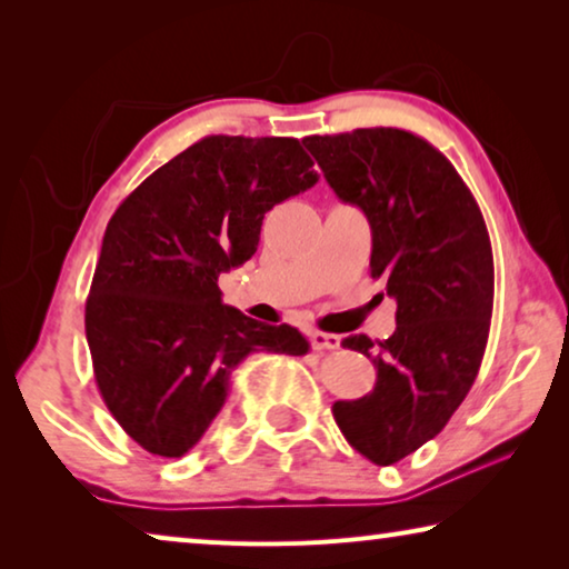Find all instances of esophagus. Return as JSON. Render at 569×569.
<instances>
[{"label":"esophagus","instance_id":"esophagus-1","mask_svg":"<svg viewBox=\"0 0 569 569\" xmlns=\"http://www.w3.org/2000/svg\"><path fill=\"white\" fill-rule=\"evenodd\" d=\"M341 336L336 333H323V331H313L311 333V346L316 351H336L341 349Z\"/></svg>","mask_w":569,"mask_h":569}]
</instances>
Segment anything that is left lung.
I'll return each mask as SVG.
<instances>
[{
	"label": "left lung",
	"instance_id": "8db88e82",
	"mask_svg": "<svg viewBox=\"0 0 569 569\" xmlns=\"http://www.w3.org/2000/svg\"><path fill=\"white\" fill-rule=\"evenodd\" d=\"M303 146L339 200L363 210L371 278L397 301L387 341H343L373 361V389L333 403L346 441L387 467L435 439L477 379L495 303L492 243L465 180L419 134L361 128Z\"/></svg>",
	"mask_w": 569,
	"mask_h": 569
}]
</instances>
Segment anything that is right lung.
Returning a JSON list of instances; mask_svg holds the SVG:
<instances>
[{"instance_id":"1","label":"right lung","mask_w":569,"mask_h":569,"mask_svg":"<svg viewBox=\"0 0 569 569\" xmlns=\"http://www.w3.org/2000/svg\"><path fill=\"white\" fill-rule=\"evenodd\" d=\"M296 138L210 134L114 210L94 268L84 333L94 381L120 427L158 457H182L223 409L248 353H308L293 326L223 303L218 276L243 266L276 203L316 186Z\"/></svg>"}]
</instances>
